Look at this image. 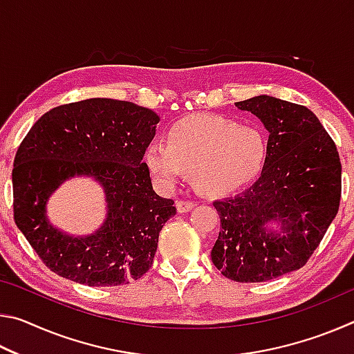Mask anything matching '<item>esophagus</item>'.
I'll list each match as a JSON object with an SVG mask.
<instances>
[{
  "instance_id": "obj_1",
  "label": "esophagus",
  "mask_w": 354,
  "mask_h": 354,
  "mask_svg": "<svg viewBox=\"0 0 354 354\" xmlns=\"http://www.w3.org/2000/svg\"><path fill=\"white\" fill-rule=\"evenodd\" d=\"M195 207L194 201H187V200H178L176 201V209L178 212H189Z\"/></svg>"
}]
</instances>
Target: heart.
<instances>
[{
    "mask_svg": "<svg viewBox=\"0 0 354 354\" xmlns=\"http://www.w3.org/2000/svg\"><path fill=\"white\" fill-rule=\"evenodd\" d=\"M267 139L261 129L198 113L173 124L167 143H148L145 164L162 187H173L185 170H192L200 190L226 195L254 181L267 162Z\"/></svg>",
    "mask_w": 354,
    "mask_h": 354,
    "instance_id": "1",
    "label": "heart"
}]
</instances>
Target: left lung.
<instances>
[{
	"label": "left lung",
	"mask_w": 354,
	"mask_h": 354,
	"mask_svg": "<svg viewBox=\"0 0 354 354\" xmlns=\"http://www.w3.org/2000/svg\"><path fill=\"white\" fill-rule=\"evenodd\" d=\"M241 111L268 131V154L251 187L214 201L220 232L211 257L237 283H263L301 268L339 211L342 165L334 140L308 107L259 95ZM280 227L270 230L268 223Z\"/></svg>",
	"instance_id": "left-lung-1"
}]
</instances>
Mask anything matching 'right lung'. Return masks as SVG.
I'll return each mask as SVG.
<instances>
[{
    "label": "right lung",
    "instance_id": "1",
    "mask_svg": "<svg viewBox=\"0 0 354 354\" xmlns=\"http://www.w3.org/2000/svg\"><path fill=\"white\" fill-rule=\"evenodd\" d=\"M158 113L129 101L91 98L41 115L17 149L14 220L41 262L75 283L106 287L139 279L151 267L159 232L176 214L153 190L145 148ZM73 176L104 185L108 215L91 236L73 238L47 221L46 201Z\"/></svg>",
    "mask_w": 354,
    "mask_h": 354
}]
</instances>
